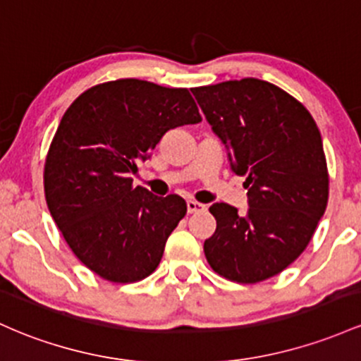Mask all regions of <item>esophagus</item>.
<instances>
[{
    "instance_id": "34e87169",
    "label": "esophagus",
    "mask_w": 361,
    "mask_h": 361,
    "mask_svg": "<svg viewBox=\"0 0 361 361\" xmlns=\"http://www.w3.org/2000/svg\"><path fill=\"white\" fill-rule=\"evenodd\" d=\"M187 211H188V214L202 212V211H205V205L200 204V202H197V200H188L187 202Z\"/></svg>"
}]
</instances>
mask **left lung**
I'll list each match as a JSON object with an SVG mask.
<instances>
[{
    "mask_svg": "<svg viewBox=\"0 0 361 361\" xmlns=\"http://www.w3.org/2000/svg\"><path fill=\"white\" fill-rule=\"evenodd\" d=\"M193 96L247 176L248 212L217 202L216 231L204 243L214 272L255 284L302 255L329 200V171L317 123L300 101L259 78L195 87Z\"/></svg>",
    "mask_w": 361,
    "mask_h": 361,
    "instance_id": "left-lung-1",
    "label": "left lung"
}]
</instances>
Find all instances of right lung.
<instances>
[{
  "label": "right lung",
  "instance_id": "right-lung-1",
  "mask_svg": "<svg viewBox=\"0 0 361 361\" xmlns=\"http://www.w3.org/2000/svg\"><path fill=\"white\" fill-rule=\"evenodd\" d=\"M199 121L188 89L138 78L90 87L63 114L46 156V204L94 274L126 284L156 271L187 204L133 187L132 174L168 130Z\"/></svg>",
  "mask_w": 361,
  "mask_h": 361
}]
</instances>
